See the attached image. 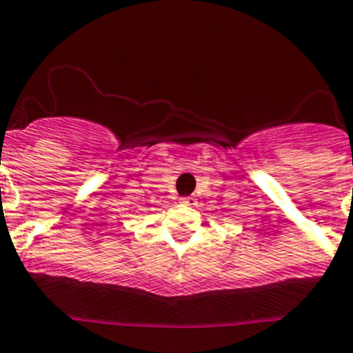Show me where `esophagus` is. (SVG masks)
Wrapping results in <instances>:
<instances>
[{"instance_id":"1","label":"esophagus","mask_w":353,"mask_h":353,"mask_svg":"<svg viewBox=\"0 0 353 353\" xmlns=\"http://www.w3.org/2000/svg\"><path fill=\"white\" fill-rule=\"evenodd\" d=\"M179 203H183V205H196V198L183 196V198H179Z\"/></svg>"}]
</instances>
